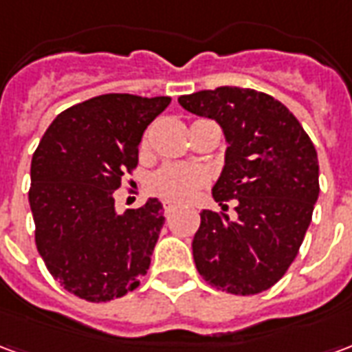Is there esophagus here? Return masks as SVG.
<instances>
[{"label":"esophagus","instance_id":"obj_1","mask_svg":"<svg viewBox=\"0 0 352 352\" xmlns=\"http://www.w3.org/2000/svg\"><path fill=\"white\" fill-rule=\"evenodd\" d=\"M177 207L173 206V204H169V201H164V213L166 214H171L173 211H175Z\"/></svg>","mask_w":352,"mask_h":352}]
</instances>
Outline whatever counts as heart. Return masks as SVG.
I'll list each match as a JSON object with an SVG mask.
<instances>
[{"label": "heart", "instance_id": "b5f03b06", "mask_svg": "<svg viewBox=\"0 0 352 352\" xmlns=\"http://www.w3.org/2000/svg\"><path fill=\"white\" fill-rule=\"evenodd\" d=\"M201 183H204V175L198 169L184 168V166H166L151 177L148 190L166 201L183 204L196 194Z\"/></svg>", "mask_w": 352, "mask_h": 352}]
</instances>
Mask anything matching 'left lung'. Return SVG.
Instances as JSON below:
<instances>
[{"instance_id": "8db88e82", "label": "left lung", "mask_w": 352, "mask_h": 352, "mask_svg": "<svg viewBox=\"0 0 352 352\" xmlns=\"http://www.w3.org/2000/svg\"><path fill=\"white\" fill-rule=\"evenodd\" d=\"M188 113L213 118L226 139L217 201L238 199L230 219L204 209L192 241L199 275L230 294H258L287 273L318 198L317 151L280 101L251 88L221 87L179 98Z\"/></svg>"}]
</instances>
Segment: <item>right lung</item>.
<instances>
[{"instance_id": "obj_1", "label": "right lung", "mask_w": 352, "mask_h": 352, "mask_svg": "<svg viewBox=\"0 0 352 352\" xmlns=\"http://www.w3.org/2000/svg\"><path fill=\"white\" fill-rule=\"evenodd\" d=\"M169 96L103 94L52 120L32 158L30 207L35 245L72 294L109 302L139 287L164 226L162 204L148 198L122 214L115 190L138 166L146 126Z\"/></svg>"}]
</instances>
